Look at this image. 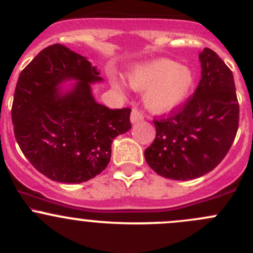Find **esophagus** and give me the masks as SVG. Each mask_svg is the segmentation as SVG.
<instances>
[{
	"mask_svg": "<svg viewBox=\"0 0 253 253\" xmlns=\"http://www.w3.org/2000/svg\"><path fill=\"white\" fill-rule=\"evenodd\" d=\"M144 119V115L142 114L141 111L137 110V109H133L131 112V122L132 124H137V122L142 121Z\"/></svg>",
	"mask_w": 253,
	"mask_h": 253,
	"instance_id": "obj_1",
	"label": "esophagus"
}]
</instances>
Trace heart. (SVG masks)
<instances>
[{"instance_id":"b5f03b06","label":"heart","mask_w":253,"mask_h":253,"mask_svg":"<svg viewBox=\"0 0 253 253\" xmlns=\"http://www.w3.org/2000/svg\"><path fill=\"white\" fill-rule=\"evenodd\" d=\"M127 77L132 89L144 91V106L155 114H164L180 106L195 84L191 68L168 58H155L137 65ZM112 83L116 88H125L120 79H114Z\"/></svg>"}]
</instances>
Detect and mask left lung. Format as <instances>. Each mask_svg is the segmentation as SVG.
<instances>
[{
	"label": "left lung",
	"instance_id": "1",
	"mask_svg": "<svg viewBox=\"0 0 253 253\" xmlns=\"http://www.w3.org/2000/svg\"><path fill=\"white\" fill-rule=\"evenodd\" d=\"M201 81L195 94L168 116L154 120V142L145 162L163 177L192 180L225 158L239 128V103L230 68L211 48L200 53Z\"/></svg>",
	"mask_w": 253,
	"mask_h": 253
}]
</instances>
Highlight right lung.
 I'll return each instance as SVG.
<instances>
[{
  "mask_svg": "<svg viewBox=\"0 0 253 253\" xmlns=\"http://www.w3.org/2000/svg\"><path fill=\"white\" fill-rule=\"evenodd\" d=\"M99 71L75 51L53 44L20 72L12 105L14 136L23 154L52 181L81 183L95 177L111 158V143L131 128V109L96 103L90 84ZM76 80L62 91L59 84Z\"/></svg>",
  "mask_w": 253,
  "mask_h": 253,
  "instance_id": "obj_1",
  "label": "right lung"
}]
</instances>
